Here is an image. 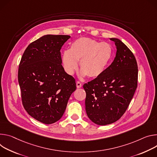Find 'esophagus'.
<instances>
[{
    "label": "esophagus",
    "instance_id": "34e87169",
    "mask_svg": "<svg viewBox=\"0 0 157 157\" xmlns=\"http://www.w3.org/2000/svg\"><path fill=\"white\" fill-rule=\"evenodd\" d=\"M76 85H77V87L78 89L82 87V83H81L80 82H78V81H77V82H76Z\"/></svg>",
    "mask_w": 157,
    "mask_h": 157
}]
</instances>
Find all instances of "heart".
<instances>
[{
  "label": "heart",
  "mask_w": 157,
  "mask_h": 157,
  "mask_svg": "<svg viewBox=\"0 0 157 157\" xmlns=\"http://www.w3.org/2000/svg\"><path fill=\"white\" fill-rule=\"evenodd\" d=\"M113 54V48L109 43L82 37L74 40L70 49L62 52V63L65 72L73 75L80 61V75L95 78L105 72Z\"/></svg>",
  "instance_id": "b5f03b06"
}]
</instances>
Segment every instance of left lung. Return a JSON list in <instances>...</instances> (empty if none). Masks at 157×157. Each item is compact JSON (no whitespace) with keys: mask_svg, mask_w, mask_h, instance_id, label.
<instances>
[{"mask_svg":"<svg viewBox=\"0 0 157 157\" xmlns=\"http://www.w3.org/2000/svg\"><path fill=\"white\" fill-rule=\"evenodd\" d=\"M110 39L117 47L113 62L100 77L83 86L86 115L98 125H109L120 119L137 87L138 66L134 55L120 39Z\"/></svg>","mask_w":157,"mask_h":157,"instance_id":"8db88e82","label":"left lung"}]
</instances>
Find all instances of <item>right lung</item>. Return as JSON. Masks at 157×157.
<instances>
[{
  "mask_svg": "<svg viewBox=\"0 0 157 157\" xmlns=\"http://www.w3.org/2000/svg\"><path fill=\"white\" fill-rule=\"evenodd\" d=\"M71 37L45 35L30 44L21 58L18 81L24 107L32 117L54 124L63 115L76 90L74 78L62 65L60 49Z\"/></svg>",
  "mask_w": 157,
  "mask_h": 157,
  "instance_id": "1",
  "label": "right lung"
}]
</instances>
